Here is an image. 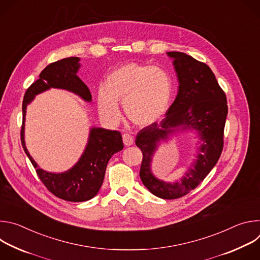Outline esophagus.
Masks as SVG:
<instances>
[{
    "label": "esophagus",
    "mask_w": 260,
    "mask_h": 260,
    "mask_svg": "<svg viewBox=\"0 0 260 260\" xmlns=\"http://www.w3.org/2000/svg\"><path fill=\"white\" fill-rule=\"evenodd\" d=\"M122 140H123V144L125 146H131L134 144V138L129 134H124L122 136Z\"/></svg>",
    "instance_id": "1"
}]
</instances>
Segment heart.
<instances>
[{
	"label": "heart",
	"mask_w": 260,
	"mask_h": 260,
	"mask_svg": "<svg viewBox=\"0 0 260 260\" xmlns=\"http://www.w3.org/2000/svg\"><path fill=\"white\" fill-rule=\"evenodd\" d=\"M173 81L170 74L158 67L129 62L111 72L96 93L100 114L115 123L120 118L118 102L126 117L145 126L158 121L170 107Z\"/></svg>",
	"instance_id": "b5f03b06"
}]
</instances>
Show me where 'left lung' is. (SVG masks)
I'll return each instance as SVG.
<instances>
[{
	"label": "left lung",
	"mask_w": 260,
	"mask_h": 260,
	"mask_svg": "<svg viewBox=\"0 0 260 260\" xmlns=\"http://www.w3.org/2000/svg\"><path fill=\"white\" fill-rule=\"evenodd\" d=\"M167 54L174 59L178 94L160 123L154 122L139 132L136 145L143 153L140 169L143 184L154 196L174 200L194 189L217 164L223 149L228 102L209 66L183 52L171 51ZM180 129L197 130L201 146L197 159L181 181L169 183L152 174V156L161 140Z\"/></svg>",
	"instance_id": "obj_1"
}]
</instances>
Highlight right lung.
I'll use <instances>...</instances> for the list:
<instances>
[{"label":"right lung","mask_w":260,"mask_h":260,"mask_svg":"<svg viewBox=\"0 0 260 260\" xmlns=\"http://www.w3.org/2000/svg\"><path fill=\"white\" fill-rule=\"evenodd\" d=\"M79 57H67L48 64L25 91L22 102L21 145L40 180L55 197L68 202H85L96 196L105 177L108 161L122 150L121 134L102 127H92L85 150L78 162L63 173H49L38 167L29 155L24 143V120L26 106L39 94L50 88H60L76 93L85 102H91L88 87L77 76Z\"/></svg>","instance_id":"right-lung-1"}]
</instances>
